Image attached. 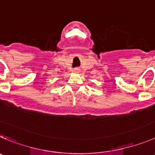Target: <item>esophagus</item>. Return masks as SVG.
Segmentation results:
<instances>
[{"label":"esophagus","instance_id":"obj_1","mask_svg":"<svg viewBox=\"0 0 155 155\" xmlns=\"http://www.w3.org/2000/svg\"><path fill=\"white\" fill-rule=\"evenodd\" d=\"M79 68H75L74 69V72H79Z\"/></svg>","mask_w":155,"mask_h":155}]
</instances>
